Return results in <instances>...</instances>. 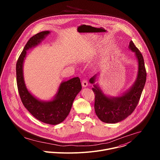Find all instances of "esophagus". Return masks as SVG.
Instances as JSON below:
<instances>
[{
  "label": "esophagus",
  "instance_id": "1",
  "mask_svg": "<svg viewBox=\"0 0 160 160\" xmlns=\"http://www.w3.org/2000/svg\"><path fill=\"white\" fill-rule=\"evenodd\" d=\"M82 85L83 87H85L88 85V82L86 79H83L82 80Z\"/></svg>",
  "mask_w": 160,
  "mask_h": 160
}]
</instances>
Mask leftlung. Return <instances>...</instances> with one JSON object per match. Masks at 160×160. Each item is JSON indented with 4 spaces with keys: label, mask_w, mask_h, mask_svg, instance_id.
Here are the masks:
<instances>
[{
    "label": "left lung",
    "mask_w": 160,
    "mask_h": 160,
    "mask_svg": "<svg viewBox=\"0 0 160 160\" xmlns=\"http://www.w3.org/2000/svg\"><path fill=\"white\" fill-rule=\"evenodd\" d=\"M129 48L135 53L139 62L138 78L130 90L121 97L109 98L96 85H94V88H92L95 94V112L98 117L103 122L115 123L124 120L131 115L139 102L147 73L143 56L132 40L129 43ZM95 81L96 76L90 79L91 83H94Z\"/></svg>",
    "instance_id": "left-lung-1"
}]
</instances>
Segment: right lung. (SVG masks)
Masks as SVG:
<instances>
[{"instance_id":"right-lung-1","label":"right lung","mask_w":160,"mask_h":160,"mask_svg":"<svg viewBox=\"0 0 160 160\" xmlns=\"http://www.w3.org/2000/svg\"><path fill=\"white\" fill-rule=\"evenodd\" d=\"M49 33V31L40 32L31 37L27 42L16 62V81L19 97L27 110L35 118L42 122L57 125L67 117L75 97L82 89L80 78L75 77L62 83L53 101L42 102L35 98L28 92L22 76V63L27 50L37 45Z\"/></svg>"}]
</instances>
